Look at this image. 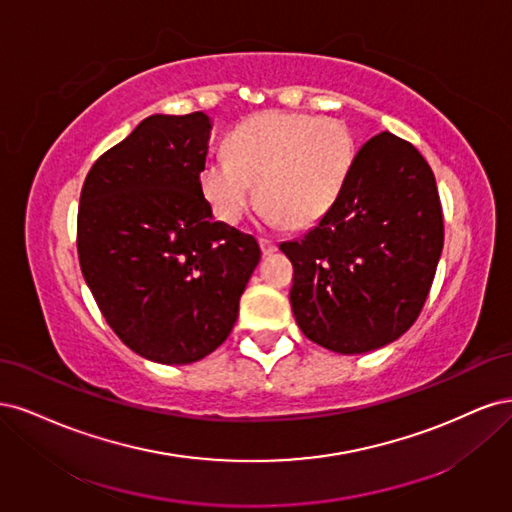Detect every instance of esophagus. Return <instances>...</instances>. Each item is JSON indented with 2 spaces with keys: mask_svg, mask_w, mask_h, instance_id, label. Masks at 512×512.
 <instances>
[{
  "mask_svg": "<svg viewBox=\"0 0 512 512\" xmlns=\"http://www.w3.org/2000/svg\"><path fill=\"white\" fill-rule=\"evenodd\" d=\"M260 250H262V254L269 256V254L277 252V243H275V241H271V239H265V237H262V239H260Z\"/></svg>",
  "mask_w": 512,
  "mask_h": 512,
  "instance_id": "esophagus-1",
  "label": "esophagus"
}]
</instances>
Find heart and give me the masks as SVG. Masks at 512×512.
Returning a JSON list of instances; mask_svg holds the SVG:
<instances>
[{
	"label": "heart",
	"instance_id": "heart-1",
	"mask_svg": "<svg viewBox=\"0 0 512 512\" xmlns=\"http://www.w3.org/2000/svg\"><path fill=\"white\" fill-rule=\"evenodd\" d=\"M228 156H211L200 168L215 218L239 224L260 198L269 224H316L342 196L356 160V141L344 119L267 111L228 136Z\"/></svg>",
	"mask_w": 512,
	"mask_h": 512
}]
</instances>
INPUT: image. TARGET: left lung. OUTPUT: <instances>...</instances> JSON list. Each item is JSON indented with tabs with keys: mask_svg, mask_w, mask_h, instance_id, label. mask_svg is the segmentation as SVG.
Returning <instances> with one entry per match:
<instances>
[{
	"mask_svg": "<svg viewBox=\"0 0 512 512\" xmlns=\"http://www.w3.org/2000/svg\"><path fill=\"white\" fill-rule=\"evenodd\" d=\"M442 245V205L425 158L391 132L369 138L329 213L280 245L294 267L299 329L339 354L395 342L421 314Z\"/></svg>",
	"mask_w": 512,
	"mask_h": 512,
	"instance_id": "1",
	"label": "left lung"
}]
</instances>
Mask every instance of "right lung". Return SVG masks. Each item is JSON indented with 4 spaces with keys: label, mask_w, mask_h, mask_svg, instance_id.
I'll return each mask as SVG.
<instances>
[{
    "label": "right lung",
    "mask_w": 512,
    "mask_h": 512,
    "mask_svg": "<svg viewBox=\"0 0 512 512\" xmlns=\"http://www.w3.org/2000/svg\"><path fill=\"white\" fill-rule=\"evenodd\" d=\"M209 130L200 111L151 115L102 153L81 190L85 282L121 342L164 365L224 342L260 260L258 241L215 222L200 190Z\"/></svg>",
    "instance_id": "1"
}]
</instances>
